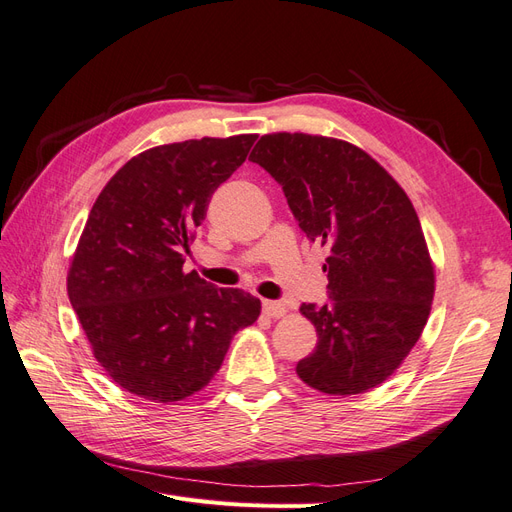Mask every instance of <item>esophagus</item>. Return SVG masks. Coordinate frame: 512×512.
Masks as SVG:
<instances>
[{
  "label": "esophagus",
  "mask_w": 512,
  "mask_h": 512,
  "mask_svg": "<svg viewBox=\"0 0 512 512\" xmlns=\"http://www.w3.org/2000/svg\"><path fill=\"white\" fill-rule=\"evenodd\" d=\"M262 312L271 318H282L286 314V305L280 301H262Z\"/></svg>",
  "instance_id": "esophagus-1"
}]
</instances>
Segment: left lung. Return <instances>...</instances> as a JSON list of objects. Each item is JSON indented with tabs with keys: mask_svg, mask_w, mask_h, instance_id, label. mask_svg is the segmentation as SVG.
Here are the masks:
<instances>
[{
	"mask_svg": "<svg viewBox=\"0 0 512 512\" xmlns=\"http://www.w3.org/2000/svg\"><path fill=\"white\" fill-rule=\"evenodd\" d=\"M282 185L307 239L327 247L329 303H303L318 344L299 378L327 395L382 384L421 337L436 290L425 235L408 194L359 147L277 132L250 153Z\"/></svg>",
	"mask_w": 512,
	"mask_h": 512,
	"instance_id": "obj_1",
	"label": "left lung"
}]
</instances>
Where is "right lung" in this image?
<instances>
[{"mask_svg": "<svg viewBox=\"0 0 512 512\" xmlns=\"http://www.w3.org/2000/svg\"><path fill=\"white\" fill-rule=\"evenodd\" d=\"M256 134L138 153L104 185L68 271V297L96 361L121 389L158 404L211 382L260 299L183 273L211 194L245 162Z\"/></svg>", "mask_w": 512, "mask_h": 512, "instance_id": "1", "label": "right lung"}]
</instances>
